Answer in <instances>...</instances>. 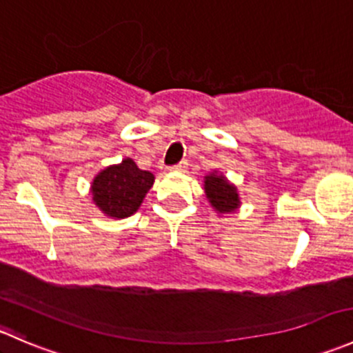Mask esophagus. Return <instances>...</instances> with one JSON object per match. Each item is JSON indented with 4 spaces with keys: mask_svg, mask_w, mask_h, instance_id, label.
Returning a JSON list of instances; mask_svg holds the SVG:
<instances>
[{
    "mask_svg": "<svg viewBox=\"0 0 353 353\" xmlns=\"http://www.w3.org/2000/svg\"><path fill=\"white\" fill-rule=\"evenodd\" d=\"M186 165H188V162H186V160H184V162L177 163V165H172V167H169V170H176V172H183V170L186 169Z\"/></svg>",
    "mask_w": 353,
    "mask_h": 353,
    "instance_id": "1",
    "label": "esophagus"
}]
</instances>
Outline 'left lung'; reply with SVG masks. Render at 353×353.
<instances>
[{
  "label": "left lung",
  "instance_id": "1",
  "mask_svg": "<svg viewBox=\"0 0 353 353\" xmlns=\"http://www.w3.org/2000/svg\"><path fill=\"white\" fill-rule=\"evenodd\" d=\"M205 193L210 205L219 213H232L241 206L237 188L227 181L223 174L215 172L205 176Z\"/></svg>",
  "mask_w": 353,
  "mask_h": 353
}]
</instances>
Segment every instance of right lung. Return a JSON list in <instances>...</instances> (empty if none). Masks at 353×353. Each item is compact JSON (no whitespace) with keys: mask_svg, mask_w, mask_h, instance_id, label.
Wrapping results in <instances>:
<instances>
[{"mask_svg":"<svg viewBox=\"0 0 353 353\" xmlns=\"http://www.w3.org/2000/svg\"><path fill=\"white\" fill-rule=\"evenodd\" d=\"M154 181V174L138 169L131 159H124L94 177L90 193L102 213L110 219H126L138 212Z\"/></svg>","mask_w":353,"mask_h":353,"instance_id":"add662e5","label":"right lung"}]
</instances>
